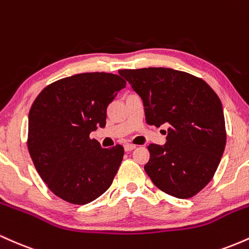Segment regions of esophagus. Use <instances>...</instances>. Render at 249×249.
<instances>
[{"instance_id": "esophagus-1", "label": "esophagus", "mask_w": 249, "mask_h": 249, "mask_svg": "<svg viewBox=\"0 0 249 249\" xmlns=\"http://www.w3.org/2000/svg\"><path fill=\"white\" fill-rule=\"evenodd\" d=\"M124 148H125V151H126V152H130V151H132V150H134V148H136V145L126 144L124 146Z\"/></svg>"}]
</instances>
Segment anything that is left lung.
<instances>
[{
  "label": "left lung",
  "instance_id": "left-lung-1",
  "mask_svg": "<svg viewBox=\"0 0 249 249\" xmlns=\"http://www.w3.org/2000/svg\"><path fill=\"white\" fill-rule=\"evenodd\" d=\"M118 72L142 97L147 124L168 126L164 146H147L145 172L166 194L196 196L214 177L227 139L218 95L200 77L170 68Z\"/></svg>",
  "mask_w": 249,
  "mask_h": 249
}]
</instances>
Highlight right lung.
Returning a JSON list of instances; mask_svg holds the SVG:
<instances>
[{
    "label": "right lung",
    "instance_id": "right-lung-1",
    "mask_svg": "<svg viewBox=\"0 0 249 249\" xmlns=\"http://www.w3.org/2000/svg\"><path fill=\"white\" fill-rule=\"evenodd\" d=\"M125 87L113 73H77L47 85L31 105L28 150L43 181L64 201L89 204L112 184L124 147L103 148L90 133L105 126L107 105Z\"/></svg>",
    "mask_w": 249,
    "mask_h": 249
}]
</instances>
